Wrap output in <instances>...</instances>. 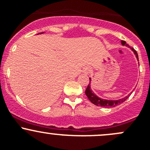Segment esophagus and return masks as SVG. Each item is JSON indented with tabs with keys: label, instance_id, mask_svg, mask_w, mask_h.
I'll return each instance as SVG.
<instances>
[{
	"label": "esophagus",
	"instance_id": "esophagus-1",
	"mask_svg": "<svg viewBox=\"0 0 150 150\" xmlns=\"http://www.w3.org/2000/svg\"><path fill=\"white\" fill-rule=\"evenodd\" d=\"M90 71H91V70H90V68H86V69L84 70V73H85V74L90 73Z\"/></svg>",
	"mask_w": 150,
	"mask_h": 150
}]
</instances>
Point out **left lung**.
I'll use <instances>...</instances> for the list:
<instances>
[{"label":"left lung","instance_id":"left-lung-1","mask_svg":"<svg viewBox=\"0 0 150 150\" xmlns=\"http://www.w3.org/2000/svg\"><path fill=\"white\" fill-rule=\"evenodd\" d=\"M121 43H122V45H125L127 47H130L132 50V51L134 52L135 55H136V58L139 60V57H138V54L136 52V50L134 49L131 48L130 47H129L128 44H126L125 41H121ZM90 81H91V78H90V83H89L88 86H87V89L85 90V94L87 96V97L88 98L89 100L93 103V104L96 105L98 106H102V107L105 108H112L115 107V106H118V105L121 104L122 103H123L125 100H127L128 98V97L130 96V95H128L127 96H126L125 98H122L121 99H118V100H105V99L100 98L98 97L91 90V87H90Z\"/></svg>","mask_w":150,"mask_h":150}]
</instances>
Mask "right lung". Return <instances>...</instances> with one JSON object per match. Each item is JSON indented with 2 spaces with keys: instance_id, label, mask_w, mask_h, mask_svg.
<instances>
[{
  "instance_id": "add662e5",
  "label": "right lung",
  "mask_w": 150,
  "mask_h": 150,
  "mask_svg": "<svg viewBox=\"0 0 150 150\" xmlns=\"http://www.w3.org/2000/svg\"><path fill=\"white\" fill-rule=\"evenodd\" d=\"M38 34H39V33H38Z\"/></svg>"
}]
</instances>
